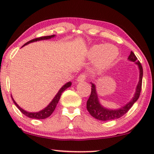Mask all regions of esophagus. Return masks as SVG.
I'll return each mask as SVG.
<instances>
[{"mask_svg":"<svg viewBox=\"0 0 154 154\" xmlns=\"http://www.w3.org/2000/svg\"><path fill=\"white\" fill-rule=\"evenodd\" d=\"M86 78H87V75L85 73H82V74L79 75V76L78 77L77 79V81L78 82H83L84 81H85Z\"/></svg>","mask_w":154,"mask_h":154,"instance_id":"obj_1","label":"esophagus"}]
</instances>
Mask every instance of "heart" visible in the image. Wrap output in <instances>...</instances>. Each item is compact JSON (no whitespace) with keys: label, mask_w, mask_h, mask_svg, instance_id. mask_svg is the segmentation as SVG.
Wrapping results in <instances>:
<instances>
[{"label":"heart","mask_w":154,"mask_h":154,"mask_svg":"<svg viewBox=\"0 0 154 154\" xmlns=\"http://www.w3.org/2000/svg\"><path fill=\"white\" fill-rule=\"evenodd\" d=\"M119 54L118 49L112 45H94L90 48L88 56L95 59V64L100 68H105L112 64Z\"/></svg>","instance_id":"obj_1"}]
</instances>
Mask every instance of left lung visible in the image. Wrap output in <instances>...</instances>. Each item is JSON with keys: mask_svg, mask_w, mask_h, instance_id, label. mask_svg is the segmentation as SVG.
Returning <instances> with one entry per match:
<instances>
[{"mask_svg": "<svg viewBox=\"0 0 154 154\" xmlns=\"http://www.w3.org/2000/svg\"><path fill=\"white\" fill-rule=\"evenodd\" d=\"M128 60L131 62H135L136 64H137L140 70V81L137 85L136 91L134 93V97L132 99V100L125 104L124 106H122L121 108L119 109H109L105 108L100 103L99 101L97 93L96 91L95 85L93 83H90L92 85L91 88V94L88 98L87 101V109L88 112L90 113V115L96 119L100 120V121H111V120L117 119L125 115L130 109L132 106V105L137 101L138 98L140 97L141 90H142V76H143V69L142 64L140 62V61L137 60V58L134 54L133 52H130V54L128 57Z\"/></svg>", "mask_w": 154, "mask_h": 154, "instance_id": "8db88e82", "label": "left lung"}]
</instances>
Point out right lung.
<instances>
[{"label": "right lung", "instance_id": "add662e5", "mask_svg": "<svg viewBox=\"0 0 154 154\" xmlns=\"http://www.w3.org/2000/svg\"><path fill=\"white\" fill-rule=\"evenodd\" d=\"M55 36V35H47V36H43V37H39V38H34L33 40H31V41H29V42H27L24 44V45H28L30 43H33V42H35V41H41V40H47V39H50L51 38H53ZM22 46V47H23ZM71 85V82H68V83L65 84L62 86V88H60V90H59V92H57V94H56L55 97L53 98V100H52V102L50 103L47 106L45 107V109H43V110L38 111V112H28V111L24 110V109L21 108V107L19 106V105L17 104L15 102V101L13 100V98H12V100H13L14 102V104L16 105V106L17 107V108L20 109V111L22 112L23 114H24L26 116L29 117V118H31V119H46V118L49 117L50 115L52 114V113H53V111H54V109H55L56 106H57V103L59 102V100H60V97H61V94L67 88L70 87Z\"/></svg>", "mask_w": 154, "mask_h": 154}]
</instances>
